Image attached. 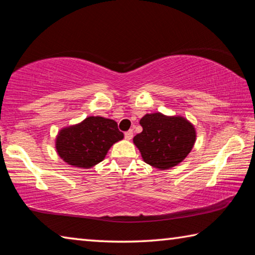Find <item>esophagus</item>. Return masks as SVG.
I'll return each mask as SVG.
<instances>
[{
	"instance_id": "obj_1",
	"label": "esophagus",
	"mask_w": 255,
	"mask_h": 255,
	"mask_svg": "<svg viewBox=\"0 0 255 255\" xmlns=\"http://www.w3.org/2000/svg\"><path fill=\"white\" fill-rule=\"evenodd\" d=\"M124 136H125V139H127V140H131L133 137V131L132 130L127 131L124 133Z\"/></svg>"
}]
</instances>
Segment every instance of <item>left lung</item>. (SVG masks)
<instances>
[{"label": "left lung", "mask_w": 255, "mask_h": 255, "mask_svg": "<svg viewBox=\"0 0 255 255\" xmlns=\"http://www.w3.org/2000/svg\"><path fill=\"white\" fill-rule=\"evenodd\" d=\"M142 132L133 137L144 162L158 169H169L183 161L197 139L193 124L182 116L161 113L145 114L140 120Z\"/></svg>", "instance_id": "left-lung-1"}]
</instances>
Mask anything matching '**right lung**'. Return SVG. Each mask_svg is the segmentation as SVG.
I'll return each mask as SVG.
<instances>
[{
	"instance_id": "right-lung-1",
	"label": "right lung",
	"mask_w": 255,
	"mask_h": 255,
	"mask_svg": "<svg viewBox=\"0 0 255 255\" xmlns=\"http://www.w3.org/2000/svg\"><path fill=\"white\" fill-rule=\"evenodd\" d=\"M123 137L115 121L89 116L81 123L62 128L56 136L55 148L69 165L91 168L104 160L112 145Z\"/></svg>"
}]
</instances>
